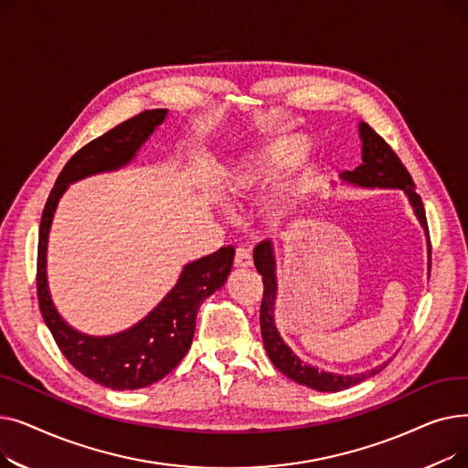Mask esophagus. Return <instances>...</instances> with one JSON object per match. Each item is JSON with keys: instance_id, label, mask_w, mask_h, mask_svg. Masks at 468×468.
<instances>
[{"instance_id": "34e87169", "label": "esophagus", "mask_w": 468, "mask_h": 468, "mask_svg": "<svg viewBox=\"0 0 468 468\" xmlns=\"http://www.w3.org/2000/svg\"><path fill=\"white\" fill-rule=\"evenodd\" d=\"M235 265L237 267H250L252 265V250L249 247H237Z\"/></svg>"}]
</instances>
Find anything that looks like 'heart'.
I'll use <instances>...</instances> for the list:
<instances>
[{
    "label": "heart",
    "mask_w": 468,
    "mask_h": 468,
    "mask_svg": "<svg viewBox=\"0 0 468 468\" xmlns=\"http://www.w3.org/2000/svg\"><path fill=\"white\" fill-rule=\"evenodd\" d=\"M309 152V142L303 136H284L269 144L261 154L260 172L244 182V186H254L258 180H267L269 176L279 175L281 170L300 163Z\"/></svg>",
    "instance_id": "1"
}]
</instances>
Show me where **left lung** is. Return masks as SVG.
Masks as SVG:
<instances>
[{
  "label": "left lung",
  "mask_w": 468,
  "mask_h": 468,
  "mask_svg": "<svg viewBox=\"0 0 468 468\" xmlns=\"http://www.w3.org/2000/svg\"><path fill=\"white\" fill-rule=\"evenodd\" d=\"M360 136H362V165L356 166L353 172H343V180L364 186V187H399L404 189L410 197V201L415 208L417 218H420L421 226L427 231L429 237V226L425 207L420 193L415 191V182L397 152L385 142L383 136H379L367 122L360 125ZM429 252H431V237H429ZM254 265L258 273L263 277V298H261V309H260V326H261V337L265 351L275 364L279 372H282L292 381H296L303 387L321 390V392H337L343 388H349L370 376L379 374L385 366H378L374 370L356 376H337L328 372H318L316 367L303 364L296 355L290 351V347L281 339L275 321H273V307H275V296H277V281H275V260H273V249L271 242H261L254 250ZM431 267V265H429Z\"/></svg>",
  "instance_id": "1"
}]
</instances>
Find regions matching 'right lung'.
I'll use <instances>...</instances> for the list:
<instances>
[{"label":"right lung","instance_id":"right-lung-1","mask_svg":"<svg viewBox=\"0 0 468 468\" xmlns=\"http://www.w3.org/2000/svg\"><path fill=\"white\" fill-rule=\"evenodd\" d=\"M165 113L166 110L161 108L144 110L85 144L64 165L41 214L36 286L43 321L66 360L78 372L113 390L142 388L175 370L191 346L201 303L228 281L235 256L233 247H221L218 252L186 265L178 284L152 314L134 328L110 337H90L71 330L58 316L48 296L45 277L47 235L66 186L94 172L129 163L142 142L165 119Z\"/></svg>","mask_w":468,"mask_h":468}]
</instances>
